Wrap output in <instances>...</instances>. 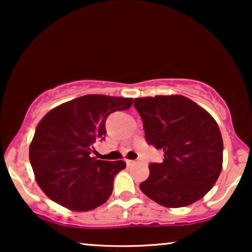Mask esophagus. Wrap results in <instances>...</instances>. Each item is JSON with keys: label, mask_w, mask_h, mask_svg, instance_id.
I'll use <instances>...</instances> for the list:
<instances>
[{"label": "esophagus", "mask_w": 252, "mask_h": 252, "mask_svg": "<svg viewBox=\"0 0 252 252\" xmlns=\"http://www.w3.org/2000/svg\"><path fill=\"white\" fill-rule=\"evenodd\" d=\"M126 163H127V165H133V164L136 163V160H128V159H127Z\"/></svg>", "instance_id": "obj_1"}]
</instances>
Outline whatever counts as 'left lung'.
Listing matches in <instances>:
<instances>
[{
    "label": "left lung",
    "instance_id": "obj_1",
    "mask_svg": "<svg viewBox=\"0 0 252 252\" xmlns=\"http://www.w3.org/2000/svg\"><path fill=\"white\" fill-rule=\"evenodd\" d=\"M148 144L164 151L141 182L144 195L166 208H182L211 190L222 168V137L213 117L181 95L134 99Z\"/></svg>",
    "mask_w": 252,
    "mask_h": 252
}]
</instances>
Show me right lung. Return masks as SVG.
Masks as SVG:
<instances>
[{"label": "right lung", "mask_w": 252, "mask_h": 252, "mask_svg": "<svg viewBox=\"0 0 252 252\" xmlns=\"http://www.w3.org/2000/svg\"><path fill=\"white\" fill-rule=\"evenodd\" d=\"M133 98L85 95L56 106L41 119L30 146L35 180L51 201L72 211H89L108 201L124 160L92 157L106 134L110 113L124 111Z\"/></svg>", "instance_id": "right-lung-1"}]
</instances>
